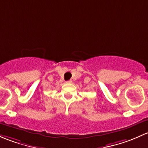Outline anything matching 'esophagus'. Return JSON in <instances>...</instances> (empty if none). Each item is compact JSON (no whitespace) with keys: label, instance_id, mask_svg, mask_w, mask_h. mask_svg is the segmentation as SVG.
<instances>
[{"label":"esophagus","instance_id":"1","mask_svg":"<svg viewBox=\"0 0 148 148\" xmlns=\"http://www.w3.org/2000/svg\"><path fill=\"white\" fill-rule=\"evenodd\" d=\"M67 83H72V80H68V81L66 82Z\"/></svg>","mask_w":148,"mask_h":148}]
</instances>
